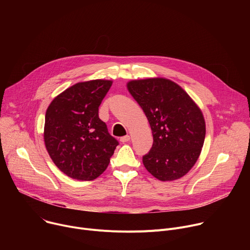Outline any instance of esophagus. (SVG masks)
<instances>
[{"label":"esophagus","instance_id":"1","mask_svg":"<svg viewBox=\"0 0 250 250\" xmlns=\"http://www.w3.org/2000/svg\"><path fill=\"white\" fill-rule=\"evenodd\" d=\"M130 139V137H129V135H125V136H123V137H121V141L123 142V144H125V142H127L128 140Z\"/></svg>","mask_w":250,"mask_h":250}]
</instances>
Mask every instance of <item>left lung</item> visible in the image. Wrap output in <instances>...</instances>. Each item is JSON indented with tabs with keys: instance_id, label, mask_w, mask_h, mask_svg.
<instances>
[{
	"instance_id": "8db88e82",
	"label": "left lung",
	"mask_w": 250,
	"mask_h": 250,
	"mask_svg": "<svg viewBox=\"0 0 250 250\" xmlns=\"http://www.w3.org/2000/svg\"><path fill=\"white\" fill-rule=\"evenodd\" d=\"M126 88L152 130V147L142 157L145 167L160 181L179 179L195 165L204 146L201 109L181 86L166 78L131 80Z\"/></svg>"
}]
</instances>
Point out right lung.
Listing matches in <instances>:
<instances>
[{"label":"right lung","instance_id":"right-lung-1","mask_svg":"<svg viewBox=\"0 0 250 250\" xmlns=\"http://www.w3.org/2000/svg\"><path fill=\"white\" fill-rule=\"evenodd\" d=\"M112 84L103 79L76 83L56 96L46 110V150L59 170L73 179H96L119 145L99 118V106Z\"/></svg>","mask_w":250,"mask_h":250}]
</instances>
